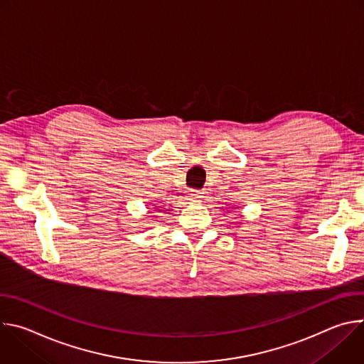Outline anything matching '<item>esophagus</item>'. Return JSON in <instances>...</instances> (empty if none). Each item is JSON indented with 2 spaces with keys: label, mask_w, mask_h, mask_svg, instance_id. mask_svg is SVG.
I'll list each match as a JSON object with an SVG mask.
<instances>
[{
  "label": "esophagus",
  "mask_w": 364,
  "mask_h": 364,
  "mask_svg": "<svg viewBox=\"0 0 364 364\" xmlns=\"http://www.w3.org/2000/svg\"><path fill=\"white\" fill-rule=\"evenodd\" d=\"M187 197H188V200H191V201H200V200L203 198V191H200V190H191Z\"/></svg>",
  "instance_id": "obj_1"
}]
</instances>
